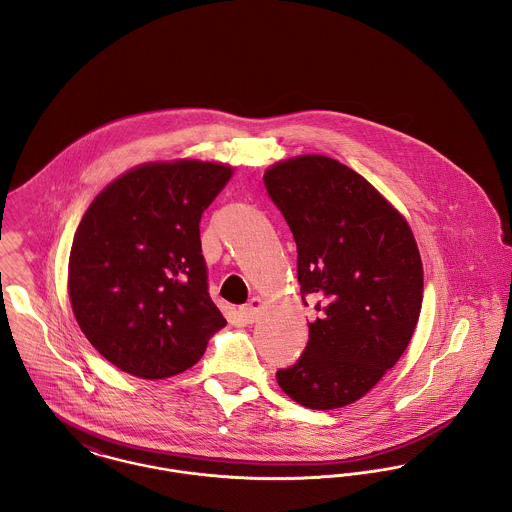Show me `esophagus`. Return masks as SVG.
I'll list each match as a JSON object with an SVG mask.
<instances>
[{"label":"esophagus","instance_id":"34e87169","mask_svg":"<svg viewBox=\"0 0 512 512\" xmlns=\"http://www.w3.org/2000/svg\"><path fill=\"white\" fill-rule=\"evenodd\" d=\"M261 309H263V300L261 298H251L249 303H245L243 307L240 309L241 319L245 321V323H255L257 319H259V313H261Z\"/></svg>","mask_w":512,"mask_h":512}]
</instances>
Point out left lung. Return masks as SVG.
<instances>
[{"label": "left lung", "instance_id": "8db88e82", "mask_svg": "<svg viewBox=\"0 0 512 512\" xmlns=\"http://www.w3.org/2000/svg\"><path fill=\"white\" fill-rule=\"evenodd\" d=\"M265 185L298 245L301 292L317 319L280 389L311 410L348 406L408 348L423 298V267L404 214L369 181L323 154L267 168Z\"/></svg>", "mask_w": 512, "mask_h": 512}]
</instances>
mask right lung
I'll return each instance as SVG.
<instances>
[{
  "label": "right lung",
  "mask_w": 512,
  "mask_h": 512,
  "mask_svg": "<svg viewBox=\"0 0 512 512\" xmlns=\"http://www.w3.org/2000/svg\"><path fill=\"white\" fill-rule=\"evenodd\" d=\"M232 176L222 162H145L110 181L83 214L67 292L81 331L121 371L174 377L226 325L207 290L199 222Z\"/></svg>",
  "instance_id": "obj_1"
}]
</instances>
